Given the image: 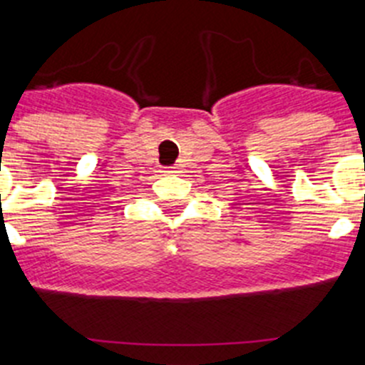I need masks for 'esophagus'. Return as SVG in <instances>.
Returning a JSON list of instances; mask_svg holds the SVG:
<instances>
[{
    "mask_svg": "<svg viewBox=\"0 0 365 365\" xmlns=\"http://www.w3.org/2000/svg\"><path fill=\"white\" fill-rule=\"evenodd\" d=\"M164 173H170V175H172V173H179V170H177L175 166H170V168H166V170H164Z\"/></svg>",
    "mask_w": 365,
    "mask_h": 365,
    "instance_id": "1",
    "label": "esophagus"
}]
</instances>
